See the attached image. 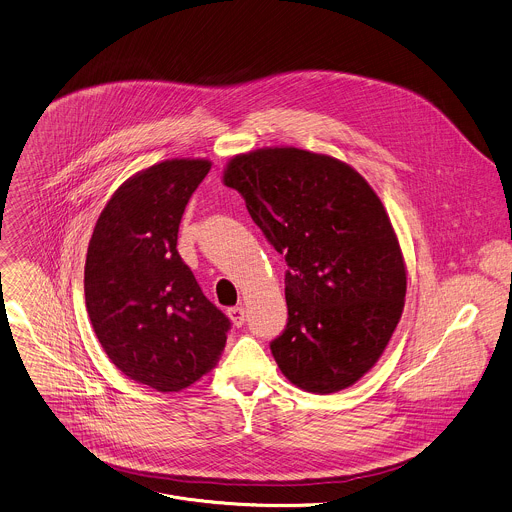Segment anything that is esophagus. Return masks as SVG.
Returning <instances> with one entry per match:
<instances>
[{"label": "esophagus", "instance_id": "34e87169", "mask_svg": "<svg viewBox=\"0 0 512 512\" xmlns=\"http://www.w3.org/2000/svg\"><path fill=\"white\" fill-rule=\"evenodd\" d=\"M227 315H229V319L233 321L235 327H241L245 323V307H241V305L227 309Z\"/></svg>", "mask_w": 512, "mask_h": 512}]
</instances>
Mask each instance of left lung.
Instances as JSON below:
<instances>
[{"instance_id": "obj_1", "label": "left lung", "mask_w": 512, "mask_h": 512, "mask_svg": "<svg viewBox=\"0 0 512 512\" xmlns=\"http://www.w3.org/2000/svg\"><path fill=\"white\" fill-rule=\"evenodd\" d=\"M223 183L289 265V323L271 343L281 373L317 395L355 385L387 349L407 295L379 195L349 163L287 145L233 155Z\"/></svg>"}]
</instances>
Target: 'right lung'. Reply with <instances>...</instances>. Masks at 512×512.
<instances>
[{
	"instance_id": "add662e5",
	"label": "right lung",
	"mask_w": 512,
	"mask_h": 512,
	"mask_svg": "<svg viewBox=\"0 0 512 512\" xmlns=\"http://www.w3.org/2000/svg\"><path fill=\"white\" fill-rule=\"evenodd\" d=\"M209 159H165L125 179L87 247L85 307L109 361L131 381L179 393L221 359L229 319L177 253V231Z\"/></svg>"
}]
</instances>
